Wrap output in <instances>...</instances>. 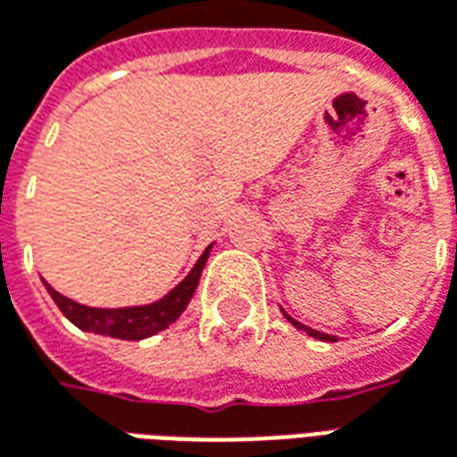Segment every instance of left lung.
Wrapping results in <instances>:
<instances>
[{
    "label": "left lung",
    "instance_id": "1",
    "mask_svg": "<svg viewBox=\"0 0 457 457\" xmlns=\"http://www.w3.org/2000/svg\"><path fill=\"white\" fill-rule=\"evenodd\" d=\"M284 316H287V320H288V323H291V326H296V328H301V330H306V333L311 337H318V340H326V343H333V340H336V337L328 336V333H318V330H313V328L301 326V323H298V320H294V318L288 316V313H284Z\"/></svg>",
    "mask_w": 457,
    "mask_h": 457
}]
</instances>
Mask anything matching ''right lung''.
<instances>
[{
    "label": "right lung",
    "mask_w": 457,
    "mask_h": 457,
    "mask_svg": "<svg viewBox=\"0 0 457 457\" xmlns=\"http://www.w3.org/2000/svg\"><path fill=\"white\" fill-rule=\"evenodd\" d=\"M210 247L200 254V259L195 262V267L190 269V274L179 287L169 291L166 296L156 301V303H149V306H134V308H90L83 306V303H75L71 298L61 296L54 287H48V294L55 301V306L61 308L63 313L73 326H78L80 330H90V333H100V336L120 337V340H141V337H149L159 330H166V328L179 320V316L186 311L188 301L195 294L198 288L200 274H203V267L208 262Z\"/></svg>",
    "instance_id": "obj_1"
}]
</instances>
